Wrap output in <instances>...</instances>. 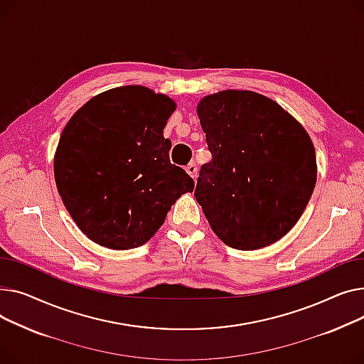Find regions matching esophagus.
I'll return each instance as SVG.
<instances>
[{"mask_svg":"<svg viewBox=\"0 0 364 364\" xmlns=\"http://www.w3.org/2000/svg\"><path fill=\"white\" fill-rule=\"evenodd\" d=\"M186 172H188V175H189L192 179H196V178H197V173H198L197 164H196V163H189V164L186 166Z\"/></svg>","mask_w":364,"mask_h":364,"instance_id":"esophagus-1","label":"esophagus"}]
</instances>
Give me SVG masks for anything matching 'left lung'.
Listing matches in <instances>:
<instances>
[{"instance_id":"left-lung-1","label":"left lung","mask_w":364,"mask_h":364,"mask_svg":"<svg viewBox=\"0 0 364 364\" xmlns=\"http://www.w3.org/2000/svg\"><path fill=\"white\" fill-rule=\"evenodd\" d=\"M197 113L211 161L201 166L196 198L213 232L244 251L279 241L316 185L309 134L279 104L252 91L207 95Z\"/></svg>"}]
</instances>
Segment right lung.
<instances>
[{"instance_id": "1", "label": "right lung", "mask_w": 364, "mask_h": 364, "mask_svg": "<svg viewBox=\"0 0 364 364\" xmlns=\"http://www.w3.org/2000/svg\"><path fill=\"white\" fill-rule=\"evenodd\" d=\"M173 100L141 85L105 91L73 114L58 141L54 178L79 229L112 250L145 244L194 181L170 163L163 129Z\"/></svg>"}]
</instances>
